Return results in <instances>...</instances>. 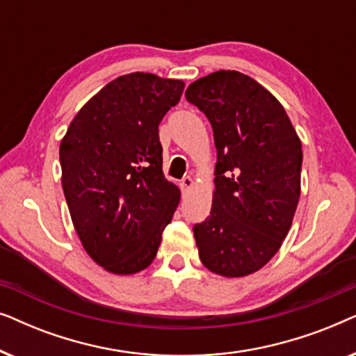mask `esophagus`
Wrapping results in <instances>:
<instances>
[{
    "instance_id": "34e87169",
    "label": "esophagus",
    "mask_w": 356,
    "mask_h": 356,
    "mask_svg": "<svg viewBox=\"0 0 356 356\" xmlns=\"http://www.w3.org/2000/svg\"><path fill=\"white\" fill-rule=\"evenodd\" d=\"M193 184H194V181H193L191 177H184L181 179V183H179V186H181L183 191H188L189 188H193Z\"/></svg>"
}]
</instances>
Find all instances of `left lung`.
<instances>
[{
  "label": "left lung",
  "mask_w": 356,
  "mask_h": 356,
  "mask_svg": "<svg viewBox=\"0 0 356 356\" xmlns=\"http://www.w3.org/2000/svg\"><path fill=\"white\" fill-rule=\"evenodd\" d=\"M184 95L211 121L217 147L211 216L193 228L199 257L213 274L250 275L274 257L291 227L301 143L280 102L241 72H212Z\"/></svg>",
  "instance_id": "left-lung-1"
}]
</instances>
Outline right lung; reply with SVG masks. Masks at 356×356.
Wrapping results in <instances>:
<instances>
[{
    "instance_id": "add662e5",
    "label": "right lung",
    "mask_w": 356,
    "mask_h": 356,
    "mask_svg": "<svg viewBox=\"0 0 356 356\" xmlns=\"http://www.w3.org/2000/svg\"><path fill=\"white\" fill-rule=\"evenodd\" d=\"M184 82L149 72L116 77L74 116L60 145L61 183L82 246L120 275L157 256L179 189L162 172L159 124Z\"/></svg>"
}]
</instances>
